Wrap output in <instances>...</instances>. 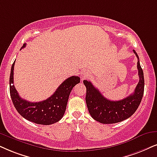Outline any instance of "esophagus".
<instances>
[{"label":"esophagus","mask_w":157,"mask_h":157,"mask_svg":"<svg viewBox=\"0 0 157 157\" xmlns=\"http://www.w3.org/2000/svg\"><path fill=\"white\" fill-rule=\"evenodd\" d=\"M89 76V73L88 72H82V73L80 74V77H81V80H85V79H87Z\"/></svg>","instance_id":"1"}]
</instances>
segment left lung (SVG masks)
Masks as SVG:
<instances>
[{
    "label": "left lung",
    "instance_id": "8db88e82",
    "mask_svg": "<svg viewBox=\"0 0 157 157\" xmlns=\"http://www.w3.org/2000/svg\"><path fill=\"white\" fill-rule=\"evenodd\" d=\"M138 58L139 82L133 93L120 101H110L104 97L98 89L90 81L83 80L86 87L85 101L90 116L103 124H113L126 120L136 112L141 101L144 92V72L140 67L139 57L133 50Z\"/></svg>",
    "mask_w": 157,
    "mask_h": 157
}]
</instances>
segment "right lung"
Listing matches in <instances>:
<instances>
[{"mask_svg": "<svg viewBox=\"0 0 157 157\" xmlns=\"http://www.w3.org/2000/svg\"><path fill=\"white\" fill-rule=\"evenodd\" d=\"M25 46L26 43L21 49ZM14 64L15 61L11 66L9 88L11 100L17 112L26 120L36 124L49 125L59 122L64 116L69 94L73 87L80 82V77L72 76L67 78L46 100L35 103L29 102L19 96L13 85Z\"/></svg>", "mask_w": 157, "mask_h": 157, "instance_id": "add662e5", "label": "right lung"}]
</instances>
